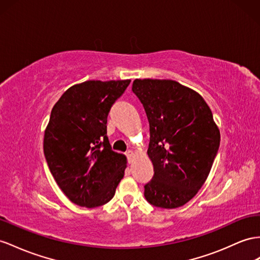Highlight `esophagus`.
<instances>
[{
  "label": "esophagus",
  "mask_w": 260,
  "mask_h": 260,
  "mask_svg": "<svg viewBox=\"0 0 260 260\" xmlns=\"http://www.w3.org/2000/svg\"><path fill=\"white\" fill-rule=\"evenodd\" d=\"M126 157H127V159H128V162H131L133 160V157H134V151L128 150L127 152H126Z\"/></svg>",
  "instance_id": "obj_1"
}]
</instances>
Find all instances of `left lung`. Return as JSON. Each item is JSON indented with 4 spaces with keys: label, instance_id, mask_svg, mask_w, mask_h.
<instances>
[{
    "label": "left lung",
    "instance_id": "1",
    "mask_svg": "<svg viewBox=\"0 0 260 260\" xmlns=\"http://www.w3.org/2000/svg\"><path fill=\"white\" fill-rule=\"evenodd\" d=\"M132 90L149 123L147 154L155 174L145 184L144 196L157 208H179L208 178L219 131L203 98L174 80L136 79Z\"/></svg>",
    "mask_w": 260,
    "mask_h": 260
}]
</instances>
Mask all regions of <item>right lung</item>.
I'll use <instances>...</instances> for the list:
<instances>
[{"label":"right lung","mask_w":260,"mask_h":260,"mask_svg":"<svg viewBox=\"0 0 260 260\" xmlns=\"http://www.w3.org/2000/svg\"><path fill=\"white\" fill-rule=\"evenodd\" d=\"M131 80H90L72 85L50 113L44 154L51 175L71 202L86 208L108 203L124 177L126 157L113 151L108 115Z\"/></svg>","instance_id":"1"}]
</instances>
